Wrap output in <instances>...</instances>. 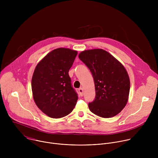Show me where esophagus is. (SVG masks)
Wrapping results in <instances>:
<instances>
[{
    "label": "esophagus",
    "mask_w": 158,
    "mask_h": 158,
    "mask_svg": "<svg viewBox=\"0 0 158 158\" xmlns=\"http://www.w3.org/2000/svg\"><path fill=\"white\" fill-rule=\"evenodd\" d=\"M79 93H80V95H81V96H82V95H83V89H82V88L79 89Z\"/></svg>",
    "instance_id": "obj_1"
}]
</instances>
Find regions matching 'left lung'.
I'll return each instance as SVG.
<instances>
[{"instance_id":"obj_1","label":"left lung","mask_w":158,"mask_h":158,"mask_svg":"<svg viewBox=\"0 0 158 158\" xmlns=\"http://www.w3.org/2000/svg\"><path fill=\"white\" fill-rule=\"evenodd\" d=\"M79 58L94 78L96 98L89 103L90 110L104 118L118 114L127 102L130 90L129 77L124 65L102 49L82 51Z\"/></svg>"}]
</instances>
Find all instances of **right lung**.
Here are the masks:
<instances>
[{
	"label": "right lung",
	"mask_w": 158,
	"mask_h": 158,
	"mask_svg": "<svg viewBox=\"0 0 158 158\" xmlns=\"http://www.w3.org/2000/svg\"><path fill=\"white\" fill-rule=\"evenodd\" d=\"M77 51L56 49L36 65L32 78L33 99L39 109L50 118L58 119L74 109L78 96L71 85L69 71Z\"/></svg>",
	"instance_id": "add662e5"
}]
</instances>
